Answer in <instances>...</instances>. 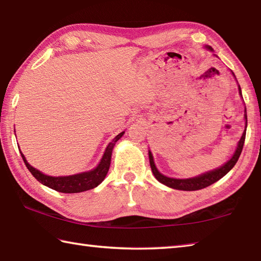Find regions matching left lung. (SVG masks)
Here are the masks:
<instances>
[{
    "label": "left lung",
    "instance_id": "1",
    "mask_svg": "<svg viewBox=\"0 0 261 261\" xmlns=\"http://www.w3.org/2000/svg\"><path fill=\"white\" fill-rule=\"evenodd\" d=\"M208 48L212 49V47H208ZM239 91H240V94H241V88H240V86H239ZM246 113H247V110H246ZM244 117H246V130H247V123H248L247 114H244ZM246 130H244L241 139H240V141H239L238 148H237L236 152H234L233 157L226 163L225 165H223L222 167L217 168V170H214L212 172H207V173H205V174L199 175V176H196V177H192V178H172V177H167V176L163 175V174H161L160 172H158V170L155 166L154 158H152L151 152L149 151V162H150L151 171H152V173H154L155 177L161 183H163V185H165V186L170 187V188L176 189V190L195 191V190H200V189H203V188H207L211 185H213V183L217 182L219 178H222L224 175H226L227 173L234 167V165L237 164L239 157H240V155H241V151L243 149L244 140H246Z\"/></svg>",
    "mask_w": 261,
    "mask_h": 261
}]
</instances>
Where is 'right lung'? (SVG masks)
I'll list each match as a JSON object with an SVG mask.
<instances>
[{
  "instance_id": "add662e5",
  "label": "right lung",
  "mask_w": 261,
  "mask_h": 261,
  "mask_svg": "<svg viewBox=\"0 0 261 261\" xmlns=\"http://www.w3.org/2000/svg\"><path fill=\"white\" fill-rule=\"evenodd\" d=\"M124 132H121L120 135H117L112 142H110L107 146L106 150L104 152V156L101 158L99 165L97 166L95 170L81 173V174L70 175V176H48L43 174L42 172L36 170L32 165L28 164V162L25 161L23 154L21 152V157L24 162L25 166L32 173L36 180L39 181L42 185L53 189L55 191L63 192V193H78L84 192L90 189L96 188L98 185H100L105 178L107 172H109L110 164H111V157H112V150L115 146V142L123 136Z\"/></svg>"
}]
</instances>
